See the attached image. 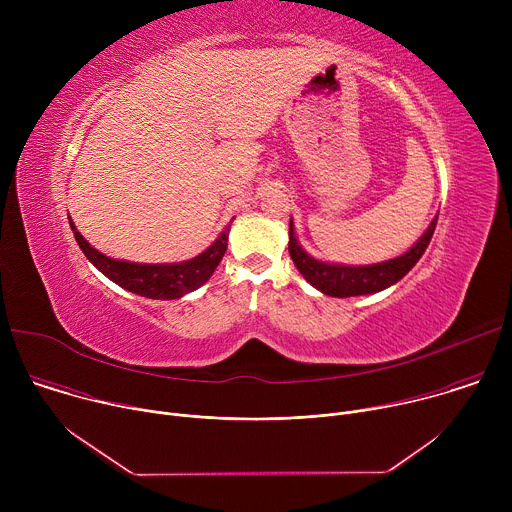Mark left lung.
I'll return each instance as SVG.
<instances>
[{"label":"left lung","instance_id":"left-lung-1","mask_svg":"<svg viewBox=\"0 0 512 512\" xmlns=\"http://www.w3.org/2000/svg\"><path fill=\"white\" fill-rule=\"evenodd\" d=\"M437 225V214L429 223L427 231L413 243L409 251L395 259H387L373 265H342V263H328L312 257L298 241L294 221H289V255L294 259L298 271L304 275V279L314 285L324 296L332 298H352V296H369L383 291L391 285H395L399 279H403L413 265L421 259L425 253L433 231Z\"/></svg>","mask_w":512,"mask_h":512}]
</instances>
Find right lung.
<instances>
[{"instance_id": "add662e5", "label": "right lung", "mask_w": 512, "mask_h": 512, "mask_svg": "<svg viewBox=\"0 0 512 512\" xmlns=\"http://www.w3.org/2000/svg\"><path fill=\"white\" fill-rule=\"evenodd\" d=\"M235 218V216H233ZM70 221V218H68ZM233 223V221H231ZM70 229L87 259L113 283L119 287L150 300H178L190 291L204 285L214 269L221 263L229 245L231 225L214 239V243L200 255L178 261V263H133L123 259H113L97 251L70 221Z\"/></svg>"}]
</instances>
